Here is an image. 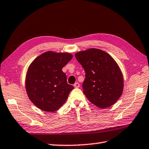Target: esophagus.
<instances>
[{"instance_id": "esophagus-1", "label": "esophagus", "mask_w": 149, "mask_h": 149, "mask_svg": "<svg viewBox=\"0 0 149 149\" xmlns=\"http://www.w3.org/2000/svg\"><path fill=\"white\" fill-rule=\"evenodd\" d=\"M74 86L75 87V88H79V87L80 86V84L79 83H75L74 84Z\"/></svg>"}]
</instances>
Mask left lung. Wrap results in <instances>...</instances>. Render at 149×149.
I'll list each match as a JSON object with an SVG mask.
<instances>
[{"label": "left lung", "instance_id": "1", "mask_svg": "<svg viewBox=\"0 0 149 149\" xmlns=\"http://www.w3.org/2000/svg\"><path fill=\"white\" fill-rule=\"evenodd\" d=\"M85 71L83 93L87 99L101 109L113 105L123 93V77L111 55L97 48L75 54Z\"/></svg>", "mask_w": 149, "mask_h": 149}]
</instances>
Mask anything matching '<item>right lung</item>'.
<instances>
[{"label":"right lung","mask_w":149,"mask_h":149,"mask_svg":"<svg viewBox=\"0 0 149 149\" xmlns=\"http://www.w3.org/2000/svg\"><path fill=\"white\" fill-rule=\"evenodd\" d=\"M72 57L70 53L48 51L36 57L29 66L26 90L30 101L39 109L54 112L65 103L74 86L67 83L62 68Z\"/></svg>","instance_id":"obj_1"}]
</instances>
